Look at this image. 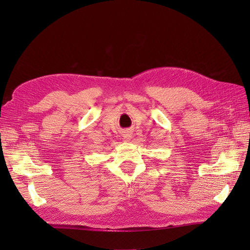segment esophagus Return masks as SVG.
Masks as SVG:
<instances>
[{"label":"esophagus","instance_id":"1","mask_svg":"<svg viewBox=\"0 0 250 250\" xmlns=\"http://www.w3.org/2000/svg\"><path fill=\"white\" fill-rule=\"evenodd\" d=\"M123 138L125 141H129L132 138V131L130 129H125L123 131Z\"/></svg>","mask_w":250,"mask_h":250}]
</instances>
